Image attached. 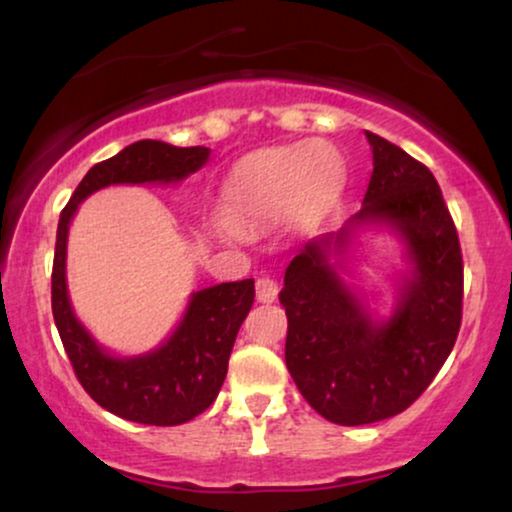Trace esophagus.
<instances>
[{"label":"esophagus","mask_w":512,"mask_h":512,"mask_svg":"<svg viewBox=\"0 0 512 512\" xmlns=\"http://www.w3.org/2000/svg\"><path fill=\"white\" fill-rule=\"evenodd\" d=\"M277 293H279V286H277L275 279H270V277L256 279V300H258V303H272V300L277 298Z\"/></svg>","instance_id":"34e87169"}]
</instances>
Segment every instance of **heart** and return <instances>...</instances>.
<instances>
[{"mask_svg":"<svg viewBox=\"0 0 512 512\" xmlns=\"http://www.w3.org/2000/svg\"><path fill=\"white\" fill-rule=\"evenodd\" d=\"M345 186V163L326 144H293L258 151L233 172L223 188L221 235L256 230L282 221L293 209L319 214L333 205Z\"/></svg>","mask_w":512,"mask_h":512,"instance_id":"b5f03b06","label":"heart"}]
</instances>
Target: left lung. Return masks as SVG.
<instances>
[{
	"label": "left lung",
	"instance_id": "8db88e82",
	"mask_svg": "<svg viewBox=\"0 0 512 512\" xmlns=\"http://www.w3.org/2000/svg\"><path fill=\"white\" fill-rule=\"evenodd\" d=\"M366 198L340 233L310 242L286 268V368L321 417L342 426L382 422L410 408L457 342L464 300L459 235L436 177L401 146L368 132ZM361 222H387L409 247L413 272L387 322H373L327 263Z\"/></svg>",
	"mask_w": 512,
	"mask_h": 512
}]
</instances>
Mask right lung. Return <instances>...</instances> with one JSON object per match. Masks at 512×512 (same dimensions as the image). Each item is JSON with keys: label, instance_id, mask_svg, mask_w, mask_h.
<instances>
[{"label": "right lung", "instance_id": "obj_1", "mask_svg": "<svg viewBox=\"0 0 512 512\" xmlns=\"http://www.w3.org/2000/svg\"><path fill=\"white\" fill-rule=\"evenodd\" d=\"M205 146H172L142 139L93 165L62 209L55 240L51 305L76 380L97 405L137 424L177 426L205 412L228 373L237 331L254 305V279L193 293L184 319L158 349L118 359L97 345L74 317L67 296L65 258L72 216L90 193L111 184H172L207 163Z\"/></svg>", "mask_w": 512, "mask_h": 512}]
</instances>
